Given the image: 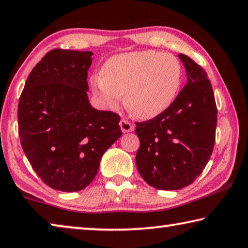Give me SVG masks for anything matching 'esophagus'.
Wrapping results in <instances>:
<instances>
[{
	"instance_id": "34e87169",
	"label": "esophagus",
	"mask_w": 248,
	"mask_h": 248,
	"mask_svg": "<svg viewBox=\"0 0 248 248\" xmlns=\"http://www.w3.org/2000/svg\"><path fill=\"white\" fill-rule=\"evenodd\" d=\"M120 126L123 133H128V132H133L134 131V125L126 120H121L120 121Z\"/></svg>"
}]
</instances>
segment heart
<instances>
[{"label":"heart","instance_id":"obj_1","mask_svg":"<svg viewBox=\"0 0 248 248\" xmlns=\"http://www.w3.org/2000/svg\"><path fill=\"white\" fill-rule=\"evenodd\" d=\"M182 68L170 54L147 50L116 55L93 77L92 90L103 105L117 109L125 102L134 115L149 120L171 107L179 93Z\"/></svg>","mask_w":248,"mask_h":248}]
</instances>
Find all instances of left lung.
I'll return each mask as SVG.
<instances>
[{"label": "left lung", "instance_id": "1", "mask_svg": "<svg viewBox=\"0 0 248 248\" xmlns=\"http://www.w3.org/2000/svg\"><path fill=\"white\" fill-rule=\"evenodd\" d=\"M186 84L167 111L135 123L140 140L136 166L141 178L159 190L191 185L212 155L217 120L208 75L188 56L179 54Z\"/></svg>", "mask_w": 248, "mask_h": 248}]
</instances>
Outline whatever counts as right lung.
<instances>
[{
	"mask_svg": "<svg viewBox=\"0 0 248 248\" xmlns=\"http://www.w3.org/2000/svg\"><path fill=\"white\" fill-rule=\"evenodd\" d=\"M91 51L55 49L36 64L18 103V134L32 169L50 188L80 191L122 136L120 116L88 97Z\"/></svg>",
	"mask_w": 248,
	"mask_h": 248,
	"instance_id": "right-lung-1",
	"label": "right lung"
}]
</instances>
